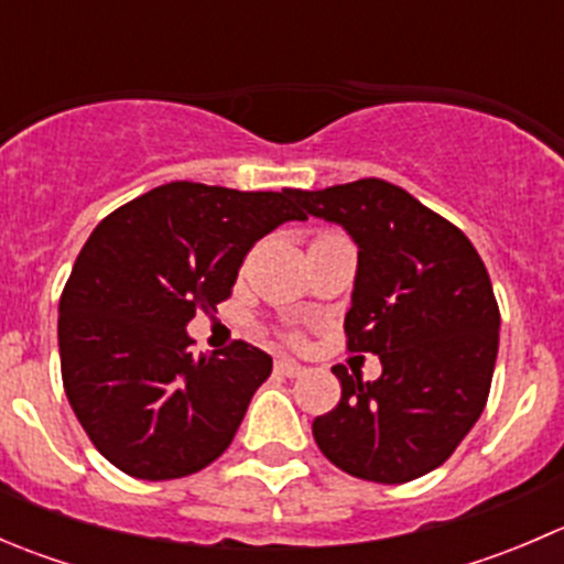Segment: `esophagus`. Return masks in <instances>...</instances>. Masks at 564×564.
<instances>
[{
	"label": "esophagus",
	"instance_id": "obj_1",
	"mask_svg": "<svg viewBox=\"0 0 564 564\" xmlns=\"http://www.w3.org/2000/svg\"><path fill=\"white\" fill-rule=\"evenodd\" d=\"M275 373H281V377H286V379H297L305 373V366H300V362H294V360H278Z\"/></svg>",
	"mask_w": 564,
	"mask_h": 564
}]
</instances>
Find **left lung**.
<instances>
[{
  "instance_id": "8db88e82",
  "label": "left lung",
  "mask_w": 564,
  "mask_h": 564,
  "mask_svg": "<svg viewBox=\"0 0 564 564\" xmlns=\"http://www.w3.org/2000/svg\"><path fill=\"white\" fill-rule=\"evenodd\" d=\"M294 198L357 246L344 327L349 351L382 362L377 382L333 368L340 401L314 420L318 451L362 480L429 475L469 434L491 390L499 308L486 264L451 220L377 176Z\"/></svg>"
}]
</instances>
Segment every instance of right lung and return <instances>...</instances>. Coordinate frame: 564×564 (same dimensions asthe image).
Wrapping results in <instances>:
<instances>
[{
    "mask_svg": "<svg viewBox=\"0 0 564 564\" xmlns=\"http://www.w3.org/2000/svg\"><path fill=\"white\" fill-rule=\"evenodd\" d=\"M294 191L169 182L100 220L59 300L67 401L124 475L174 480L235 440L272 357L246 340L193 355L187 324L235 289L256 240L305 220Z\"/></svg>",
    "mask_w": 564,
    "mask_h": 564,
    "instance_id": "add662e5",
    "label": "right lung"
}]
</instances>
